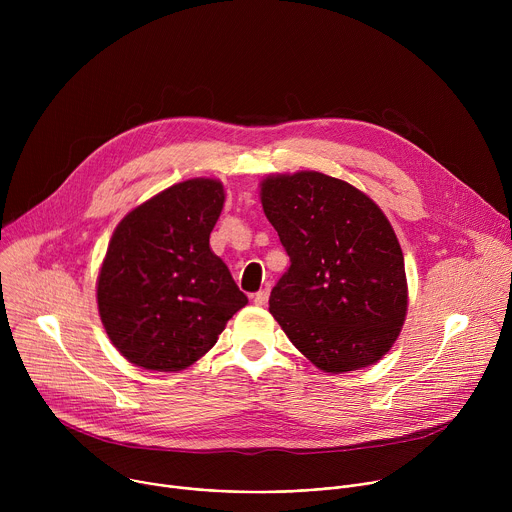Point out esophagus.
I'll return each mask as SVG.
<instances>
[{"label":"esophagus","instance_id":"obj_1","mask_svg":"<svg viewBox=\"0 0 512 512\" xmlns=\"http://www.w3.org/2000/svg\"><path fill=\"white\" fill-rule=\"evenodd\" d=\"M253 302H255V306H267V302H269V287H265V289L257 291Z\"/></svg>","mask_w":512,"mask_h":512}]
</instances>
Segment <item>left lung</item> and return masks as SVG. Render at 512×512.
Segmentation results:
<instances>
[{
	"instance_id": "8db88e82",
	"label": "left lung",
	"mask_w": 512,
	"mask_h": 512,
	"mask_svg": "<svg viewBox=\"0 0 512 512\" xmlns=\"http://www.w3.org/2000/svg\"><path fill=\"white\" fill-rule=\"evenodd\" d=\"M267 221L289 255L269 312L324 373L379 362L407 316L403 251L385 212L352 184L314 170L261 180Z\"/></svg>"
}]
</instances>
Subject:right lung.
Returning <instances> with one entry per match:
<instances>
[{
    "label": "right lung",
    "mask_w": 512,
    "mask_h": 512,
    "mask_svg": "<svg viewBox=\"0 0 512 512\" xmlns=\"http://www.w3.org/2000/svg\"><path fill=\"white\" fill-rule=\"evenodd\" d=\"M223 204L221 180L192 178L135 206L113 231L97 306L109 340L135 367L188 369L247 306L208 243Z\"/></svg>",
    "instance_id": "1"
}]
</instances>
